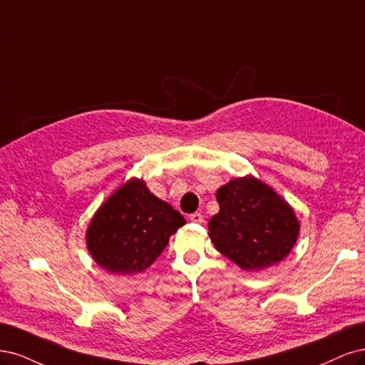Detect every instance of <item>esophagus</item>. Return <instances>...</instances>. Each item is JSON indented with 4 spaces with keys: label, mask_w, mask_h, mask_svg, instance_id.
<instances>
[{
    "label": "esophagus",
    "mask_w": 365,
    "mask_h": 365,
    "mask_svg": "<svg viewBox=\"0 0 365 365\" xmlns=\"http://www.w3.org/2000/svg\"><path fill=\"white\" fill-rule=\"evenodd\" d=\"M190 220H191L192 222H197V225H200V222H203V221H205L203 215L200 214V212H194V214H191V215H190Z\"/></svg>",
    "instance_id": "1"
}]
</instances>
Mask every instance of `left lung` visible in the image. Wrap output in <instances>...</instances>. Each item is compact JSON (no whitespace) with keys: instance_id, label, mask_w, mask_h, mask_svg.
Here are the masks:
<instances>
[{"instance_id":"1","label":"left lung","mask_w":365,"mask_h":365,"mask_svg":"<svg viewBox=\"0 0 365 365\" xmlns=\"http://www.w3.org/2000/svg\"><path fill=\"white\" fill-rule=\"evenodd\" d=\"M218 214L209 220L215 249L244 272H259L289 255L300 222L287 200L255 175L218 187Z\"/></svg>"}]
</instances>
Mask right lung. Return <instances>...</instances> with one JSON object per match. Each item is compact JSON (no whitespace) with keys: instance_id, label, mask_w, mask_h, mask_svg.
I'll list each match as a JSON object with an SVG mask.
<instances>
[{"instance_id":"obj_1","label":"right lung","mask_w":365,"mask_h":365,"mask_svg":"<svg viewBox=\"0 0 365 365\" xmlns=\"http://www.w3.org/2000/svg\"><path fill=\"white\" fill-rule=\"evenodd\" d=\"M186 220L151 194L143 179L115 190L93 214L86 230L88 252L106 272L143 273L165 249Z\"/></svg>"}]
</instances>
